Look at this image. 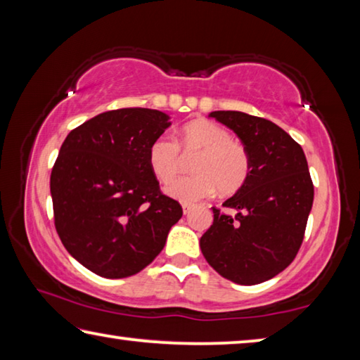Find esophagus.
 Masks as SVG:
<instances>
[{
	"label": "esophagus",
	"mask_w": 360,
	"mask_h": 360,
	"mask_svg": "<svg viewBox=\"0 0 360 360\" xmlns=\"http://www.w3.org/2000/svg\"><path fill=\"white\" fill-rule=\"evenodd\" d=\"M193 210V205H184L182 206V212H184V214H188V212H191Z\"/></svg>",
	"instance_id": "esophagus-1"
}]
</instances>
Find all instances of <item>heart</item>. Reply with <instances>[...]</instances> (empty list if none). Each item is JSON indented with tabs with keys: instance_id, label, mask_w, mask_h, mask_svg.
<instances>
[{
	"instance_id": "1",
	"label": "heart",
	"mask_w": 360,
	"mask_h": 360,
	"mask_svg": "<svg viewBox=\"0 0 360 360\" xmlns=\"http://www.w3.org/2000/svg\"><path fill=\"white\" fill-rule=\"evenodd\" d=\"M197 154L195 174L186 176L168 188V195L192 205L210 197L216 188L222 195L238 192L251 173V155L229 130L206 119H197L179 130L176 143L157 138L149 148V167L162 184H169L184 168V158Z\"/></svg>"
}]
</instances>
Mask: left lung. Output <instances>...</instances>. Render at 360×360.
Here are the masks:
<instances>
[{
    "label": "left lung",
    "mask_w": 360,
    "mask_h": 360,
    "mask_svg": "<svg viewBox=\"0 0 360 360\" xmlns=\"http://www.w3.org/2000/svg\"><path fill=\"white\" fill-rule=\"evenodd\" d=\"M236 133L251 155V173L238 192L212 208L214 221L200 238L208 264L241 285L268 281L302 246L314 187L302 146L273 122L240 111L210 114Z\"/></svg>",
    "instance_id": "8db88e82"
}]
</instances>
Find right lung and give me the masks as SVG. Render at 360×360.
Here are the masks:
<instances>
[{
  "label": "right lung",
  "mask_w": 360,
  "mask_h": 360,
  "mask_svg": "<svg viewBox=\"0 0 360 360\" xmlns=\"http://www.w3.org/2000/svg\"><path fill=\"white\" fill-rule=\"evenodd\" d=\"M169 125L157 109H114L71 130L60 148L51 174L57 233L98 276L136 275L182 217L149 167L150 144Z\"/></svg>",
  "instance_id": "obj_1"
}]
</instances>
